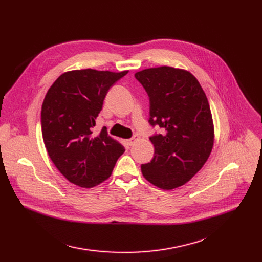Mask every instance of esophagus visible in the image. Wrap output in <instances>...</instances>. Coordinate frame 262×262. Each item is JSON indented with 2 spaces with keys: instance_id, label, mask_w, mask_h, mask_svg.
<instances>
[{
  "instance_id": "34e87169",
  "label": "esophagus",
  "mask_w": 262,
  "mask_h": 262,
  "mask_svg": "<svg viewBox=\"0 0 262 262\" xmlns=\"http://www.w3.org/2000/svg\"><path fill=\"white\" fill-rule=\"evenodd\" d=\"M138 139H139V136H138V135H134V136L132 137V138H129V139L127 140V143H128V145L132 146Z\"/></svg>"
}]
</instances>
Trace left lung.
<instances>
[{
    "label": "left lung",
    "instance_id": "8db88e82",
    "mask_svg": "<svg viewBox=\"0 0 262 262\" xmlns=\"http://www.w3.org/2000/svg\"><path fill=\"white\" fill-rule=\"evenodd\" d=\"M149 100L148 123L162 128L149 140L154 157L141 164L146 180L161 189L186 184L207 161L213 146L210 106L199 80L171 67L145 69L135 74Z\"/></svg>",
    "mask_w": 262,
    "mask_h": 262
}]
</instances>
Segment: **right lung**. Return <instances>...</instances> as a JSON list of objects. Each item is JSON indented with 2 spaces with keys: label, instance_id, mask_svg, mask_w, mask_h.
Wrapping results in <instances>:
<instances>
[{
  "label": "right lung",
  "instance_id": "obj_1",
  "mask_svg": "<svg viewBox=\"0 0 262 262\" xmlns=\"http://www.w3.org/2000/svg\"><path fill=\"white\" fill-rule=\"evenodd\" d=\"M127 72L70 71L49 89L41 108V130L50 158L69 182L85 188L101 184L125 150L106 127L94 135L93 126L108 90Z\"/></svg>",
  "mask_w": 262,
  "mask_h": 262
}]
</instances>
